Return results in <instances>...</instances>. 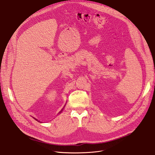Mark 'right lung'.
I'll use <instances>...</instances> for the list:
<instances>
[{
    "instance_id": "add662e5",
    "label": "right lung",
    "mask_w": 155,
    "mask_h": 155,
    "mask_svg": "<svg viewBox=\"0 0 155 155\" xmlns=\"http://www.w3.org/2000/svg\"><path fill=\"white\" fill-rule=\"evenodd\" d=\"M62 110H61V112H60V113H61V112H62ZM34 119H35V118H34ZM35 119V120H37V121H38V122H39V120H37V119Z\"/></svg>"
}]
</instances>
